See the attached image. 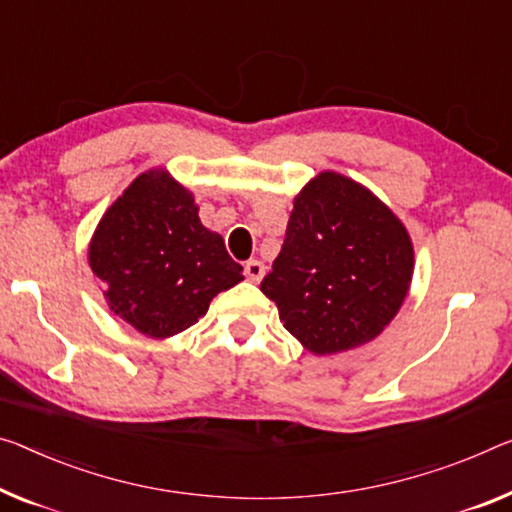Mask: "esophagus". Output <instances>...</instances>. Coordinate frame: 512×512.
<instances>
[{
    "label": "esophagus",
    "mask_w": 512,
    "mask_h": 512,
    "mask_svg": "<svg viewBox=\"0 0 512 512\" xmlns=\"http://www.w3.org/2000/svg\"><path fill=\"white\" fill-rule=\"evenodd\" d=\"M245 277L251 283H258L265 277V265L261 261H247L245 263Z\"/></svg>",
    "instance_id": "1"
}]
</instances>
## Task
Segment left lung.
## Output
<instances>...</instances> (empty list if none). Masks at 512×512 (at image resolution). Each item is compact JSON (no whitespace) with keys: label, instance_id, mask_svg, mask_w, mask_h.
<instances>
[{"label":"left lung","instance_id":"left-lung-1","mask_svg":"<svg viewBox=\"0 0 512 512\" xmlns=\"http://www.w3.org/2000/svg\"><path fill=\"white\" fill-rule=\"evenodd\" d=\"M412 267L400 219L366 187L325 171L297 194L261 290L306 350L334 355L373 341L389 325Z\"/></svg>","mask_w":512,"mask_h":512}]
</instances>
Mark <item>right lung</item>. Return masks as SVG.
Returning a JSON list of instances; mask_svg holds the SVG:
<instances>
[{"label": "right lung", "instance_id": "obj_1", "mask_svg": "<svg viewBox=\"0 0 512 512\" xmlns=\"http://www.w3.org/2000/svg\"><path fill=\"white\" fill-rule=\"evenodd\" d=\"M196 212L192 194L153 169L116 199L93 233L89 263L109 309L141 334H180L206 316L212 297L242 281V265Z\"/></svg>", "mask_w": 512, "mask_h": 512}]
</instances>
